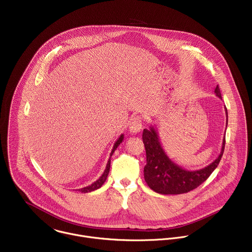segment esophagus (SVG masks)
<instances>
[{"label":"esophagus","instance_id":"34e87169","mask_svg":"<svg viewBox=\"0 0 252 252\" xmlns=\"http://www.w3.org/2000/svg\"><path fill=\"white\" fill-rule=\"evenodd\" d=\"M143 127V121L142 117L139 115H136L132 117L129 123V130L131 133H139Z\"/></svg>","mask_w":252,"mask_h":252}]
</instances>
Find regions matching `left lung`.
Returning a JSON list of instances; mask_svg holds the SVG:
<instances>
[{
	"instance_id": "1",
	"label": "left lung",
	"mask_w": 252,
	"mask_h": 252,
	"mask_svg": "<svg viewBox=\"0 0 252 252\" xmlns=\"http://www.w3.org/2000/svg\"><path fill=\"white\" fill-rule=\"evenodd\" d=\"M216 95L221 99L219 86L215 89ZM226 125H227V111ZM143 143L146 149L147 164L144 167V177L148 186L157 193L175 195L187 193L202 184L216 169L222 157L225 137L222 139L221 150L219 157L209 165L198 170H187L173 162L165 154L158 139V132L151 126L144 129Z\"/></svg>"
}]
</instances>
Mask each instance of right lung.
I'll return each instance as SVG.
<instances>
[{
  "label": "right lung",
  "instance_id": "right-lung-1",
  "mask_svg": "<svg viewBox=\"0 0 252 252\" xmlns=\"http://www.w3.org/2000/svg\"><path fill=\"white\" fill-rule=\"evenodd\" d=\"M123 139H124V135L122 134V135H120V137L117 139V141L114 143V146H113L112 151H111V153H110V158H111V156L113 155V153L115 152V150L117 149V147L122 143ZM110 158H109V159H108V161H107V164H106L105 170L103 171L102 175H101V176H100L96 181H94V183H92L91 185H89V186H87V187H83V188L79 189V191H80V192H82V193L92 192V191H94V190H96V189H98V188H100V187L102 186V184L105 182V180H106V178H107V176H108V173H109V169H110Z\"/></svg>",
  "mask_w": 252,
  "mask_h": 252
}]
</instances>
